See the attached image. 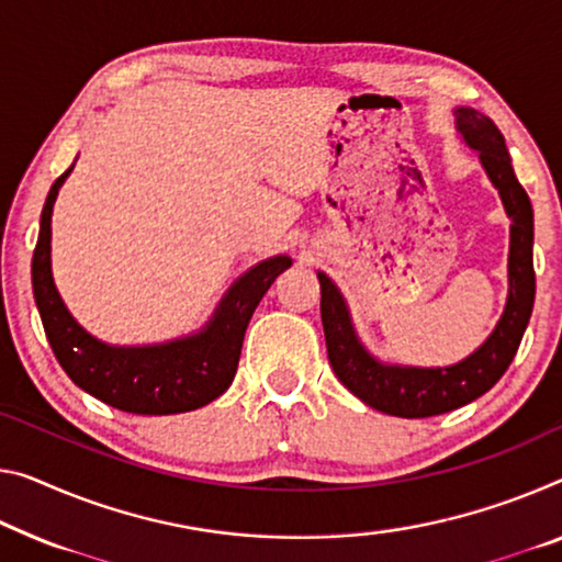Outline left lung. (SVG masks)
Wrapping results in <instances>:
<instances>
[{
	"label": "left lung",
	"mask_w": 562,
	"mask_h": 562,
	"mask_svg": "<svg viewBox=\"0 0 562 562\" xmlns=\"http://www.w3.org/2000/svg\"><path fill=\"white\" fill-rule=\"evenodd\" d=\"M457 127L470 148L480 150V160L487 176L503 198L505 211L510 215V296L505 314L495 331L482 347L460 364L445 369H414L386 367L369 357L353 334L347 304L339 289L326 273L322 281V324L326 336L329 364L339 382L351 394L376 412L392 417L422 419L464 407L485 394L505 374L520 347L522 334L528 329L532 301H535V269H532V205L530 198L515 178L510 153L505 137L487 115L460 108Z\"/></svg>",
	"instance_id": "8db88e82"
}]
</instances>
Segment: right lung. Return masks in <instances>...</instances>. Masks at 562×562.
<instances>
[{
    "label": "right lung",
    "instance_id": "1",
    "mask_svg": "<svg viewBox=\"0 0 562 562\" xmlns=\"http://www.w3.org/2000/svg\"><path fill=\"white\" fill-rule=\"evenodd\" d=\"M70 170H65L49 188L32 256L34 301L59 367L80 390L120 412L178 414L213 402L236 376L246 326L258 301L271 289L276 276L289 269L291 258H269L240 276L215 311L209 329L201 334L160 347H108L75 322L52 281V205Z\"/></svg>",
    "mask_w": 562,
    "mask_h": 562
}]
</instances>
